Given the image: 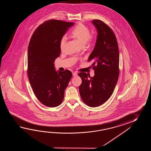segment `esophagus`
<instances>
[{
    "label": "esophagus",
    "instance_id": "1",
    "mask_svg": "<svg viewBox=\"0 0 151 151\" xmlns=\"http://www.w3.org/2000/svg\"><path fill=\"white\" fill-rule=\"evenodd\" d=\"M73 77H76L77 75H78V73H77V72H73Z\"/></svg>",
    "mask_w": 151,
    "mask_h": 151
}]
</instances>
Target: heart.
I'll return each mask as SVG.
<instances>
[{
  "label": "heart",
  "instance_id": "heart-1",
  "mask_svg": "<svg viewBox=\"0 0 151 151\" xmlns=\"http://www.w3.org/2000/svg\"><path fill=\"white\" fill-rule=\"evenodd\" d=\"M71 36L82 45H89L93 41V37L91 35L90 29L83 23H79L76 26L71 32ZM66 42V37L63 36L59 43L61 51L64 50Z\"/></svg>",
  "mask_w": 151,
  "mask_h": 151
}]
</instances>
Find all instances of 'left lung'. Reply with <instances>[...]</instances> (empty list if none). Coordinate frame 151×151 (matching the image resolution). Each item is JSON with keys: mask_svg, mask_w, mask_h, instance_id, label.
Here are the masks:
<instances>
[{"mask_svg": "<svg viewBox=\"0 0 151 151\" xmlns=\"http://www.w3.org/2000/svg\"><path fill=\"white\" fill-rule=\"evenodd\" d=\"M98 36L96 44L88 61L93 63L94 76L85 72L78 75L82 80L79 87L85 104L92 107L100 106L112 96L119 75V52L112 29L100 20L94 19Z\"/></svg>", "mask_w": 151, "mask_h": 151, "instance_id": "1", "label": "left lung"}]
</instances>
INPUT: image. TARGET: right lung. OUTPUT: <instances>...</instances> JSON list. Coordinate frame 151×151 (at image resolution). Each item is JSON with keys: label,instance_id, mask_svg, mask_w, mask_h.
I'll use <instances>...</instances> for the list:
<instances>
[{"label": "right lung", "instance_id": "add662e5", "mask_svg": "<svg viewBox=\"0 0 151 151\" xmlns=\"http://www.w3.org/2000/svg\"><path fill=\"white\" fill-rule=\"evenodd\" d=\"M74 24L59 20L46 21L35 29L29 42V81L37 99L49 107L61 104L65 90L72 77L68 70L55 71L53 62L60 54V39Z\"/></svg>", "mask_w": 151, "mask_h": 151}]
</instances>
